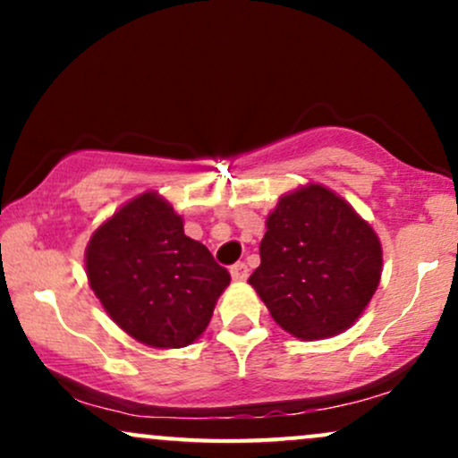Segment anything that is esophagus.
I'll use <instances>...</instances> for the list:
<instances>
[{
	"label": "esophagus",
	"instance_id": "34e87169",
	"mask_svg": "<svg viewBox=\"0 0 458 458\" xmlns=\"http://www.w3.org/2000/svg\"><path fill=\"white\" fill-rule=\"evenodd\" d=\"M230 276H233L234 282H243L250 276V269H247L245 262H236V265L230 267Z\"/></svg>",
	"mask_w": 458,
	"mask_h": 458
}]
</instances>
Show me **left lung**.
Listing matches in <instances>:
<instances>
[{
    "mask_svg": "<svg viewBox=\"0 0 458 458\" xmlns=\"http://www.w3.org/2000/svg\"><path fill=\"white\" fill-rule=\"evenodd\" d=\"M379 236L346 199L310 182L267 217L260 267L250 284L273 320L301 340L343 334L381 280Z\"/></svg>",
    "mask_w": 458,
    "mask_h": 458,
    "instance_id": "left-lung-1",
    "label": "left lung"
}]
</instances>
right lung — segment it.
I'll list each match as a JSON object with an SVG mask.
<instances>
[{"label": "right lung", "instance_id": "1", "mask_svg": "<svg viewBox=\"0 0 458 458\" xmlns=\"http://www.w3.org/2000/svg\"><path fill=\"white\" fill-rule=\"evenodd\" d=\"M86 273L114 323L155 349L198 340L230 284V273L189 239L181 215L155 191L133 198L94 230Z\"/></svg>", "mask_w": 458, "mask_h": 458}]
</instances>
